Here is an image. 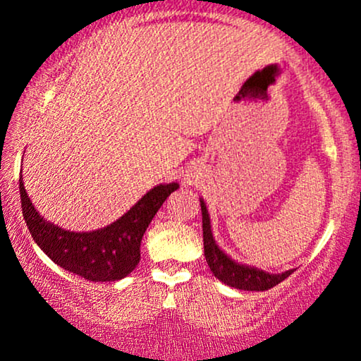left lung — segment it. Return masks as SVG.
<instances>
[{"mask_svg": "<svg viewBox=\"0 0 361 361\" xmlns=\"http://www.w3.org/2000/svg\"><path fill=\"white\" fill-rule=\"evenodd\" d=\"M202 207V230H204V253L207 264L215 278H219L221 283L235 289L241 290H268L284 281L288 276L294 273V269L284 271L281 274H271L263 269L253 268L248 264H240L238 261L231 259L225 251L220 250V246L215 243L214 235H212L210 216L204 199H200Z\"/></svg>", "mask_w": 361, "mask_h": 361, "instance_id": "8db88e82", "label": "left lung"}]
</instances>
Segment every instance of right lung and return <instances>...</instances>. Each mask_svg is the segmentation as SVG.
Segmentation results:
<instances>
[{
  "label": "right lung",
  "mask_w": 361,
  "mask_h": 361,
  "mask_svg": "<svg viewBox=\"0 0 361 361\" xmlns=\"http://www.w3.org/2000/svg\"><path fill=\"white\" fill-rule=\"evenodd\" d=\"M177 189V182L156 185L105 228L77 233L39 215L24 189L23 174L19 177L23 216L39 248L57 266L95 283L123 279L136 268L142 235L171 192Z\"/></svg>",
  "instance_id": "1"
}]
</instances>
